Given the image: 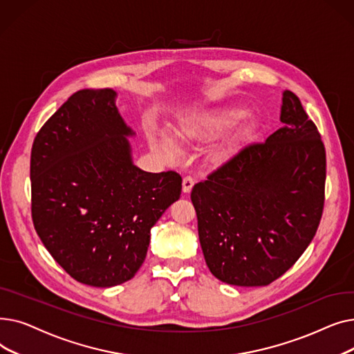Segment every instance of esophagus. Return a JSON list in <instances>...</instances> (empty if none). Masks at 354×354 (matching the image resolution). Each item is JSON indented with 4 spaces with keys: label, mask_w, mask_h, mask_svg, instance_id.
<instances>
[{
    "label": "esophagus",
    "mask_w": 354,
    "mask_h": 354,
    "mask_svg": "<svg viewBox=\"0 0 354 354\" xmlns=\"http://www.w3.org/2000/svg\"><path fill=\"white\" fill-rule=\"evenodd\" d=\"M194 183H195L194 178H191V176H185V178H183V180H182V192H183V194H189V192L192 191Z\"/></svg>",
    "instance_id": "34e87169"
}]
</instances>
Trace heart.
<instances>
[{
    "label": "heart",
    "mask_w": 354,
    "mask_h": 354,
    "mask_svg": "<svg viewBox=\"0 0 354 354\" xmlns=\"http://www.w3.org/2000/svg\"><path fill=\"white\" fill-rule=\"evenodd\" d=\"M244 118L243 109H221L214 111H195V113L180 118L174 126V136L183 142H207L225 130L231 129ZM149 143L155 152L165 158L178 155V146L175 140L165 133H152ZM231 145L224 143L218 149L219 155H228Z\"/></svg>",
    "instance_id": "1"
}]
</instances>
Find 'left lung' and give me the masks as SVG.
I'll return each mask as SVG.
<instances>
[{"instance_id":"obj_1","label":"left lung","mask_w":354,"mask_h":354,"mask_svg":"<svg viewBox=\"0 0 354 354\" xmlns=\"http://www.w3.org/2000/svg\"><path fill=\"white\" fill-rule=\"evenodd\" d=\"M280 120L198 182L191 199L209 271L231 286H268L301 257L319 228L326 149L300 99L283 91Z\"/></svg>"}]
</instances>
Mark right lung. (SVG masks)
<instances>
[{
	"label": "right lung",
	"mask_w": 354,
	"mask_h": 354,
	"mask_svg": "<svg viewBox=\"0 0 354 354\" xmlns=\"http://www.w3.org/2000/svg\"><path fill=\"white\" fill-rule=\"evenodd\" d=\"M118 93L86 88L37 133L30 162L31 214L44 247L74 280L115 287L143 264L151 230L179 199L176 172L133 163Z\"/></svg>",
	"instance_id": "add662e5"
}]
</instances>
